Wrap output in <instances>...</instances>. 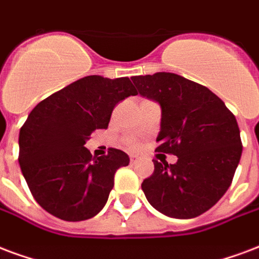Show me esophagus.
<instances>
[{
  "label": "esophagus",
  "mask_w": 259,
  "mask_h": 259,
  "mask_svg": "<svg viewBox=\"0 0 259 259\" xmlns=\"http://www.w3.org/2000/svg\"><path fill=\"white\" fill-rule=\"evenodd\" d=\"M130 161H131V164H135V162H138V161H139V157L135 154H131L130 155Z\"/></svg>",
  "instance_id": "esophagus-1"
}]
</instances>
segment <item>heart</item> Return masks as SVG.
<instances>
[{
	"instance_id": "heart-1",
	"label": "heart",
	"mask_w": 259,
	"mask_h": 259,
	"mask_svg": "<svg viewBox=\"0 0 259 259\" xmlns=\"http://www.w3.org/2000/svg\"><path fill=\"white\" fill-rule=\"evenodd\" d=\"M132 146H135V143H132Z\"/></svg>"
}]
</instances>
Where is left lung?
<instances>
[{"mask_svg":"<svg viewBox=\"0 0 259 259\" xmlns=\"http://www.w3.org/2000/svg\"><path fill=\"white\" fill-rule=\"evenodd\" d=\"M138 93L161 108L157 151L176 164L154 161L142 190L155 210L172 219H194L221 199L242 157L236 118L207 87L170 73L131 77Z\"/></svg>","mask_w":259,"mask_h":259,"instance_id":"8db88e82","label":"left lung"}]
</instances>
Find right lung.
I'll list each match as a JSON object with an SVG mask.
<instances>
[{"label":"right lung","instance_id":"1","mask_svg":"<svg viewBox=\"0 0 259 259\" xmlns=\"http://www.w3.org/2000/svg\"><path fill=\"white\" fill-rule=\"evenodd\" d=\"M137 90L128 77L91 75L40 101L19 134V164L31 194L45 210L65 221L100 213L114 174L130 164L124 151L95 157L85 149L91 132L106 130L120 101Z\"/></svg>","mask_w":259,"mask_h":259}]
</instances>
